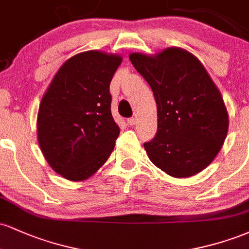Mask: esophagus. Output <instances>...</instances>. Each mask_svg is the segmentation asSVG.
Segmentation results:
<instances>
[{"label": "esophagus", "mask_w": 249, "mask_h": 249, "mask_svg": "<svg viewBox=\"0 0 249 249\" xmlns=\"http://www.w3.org/2000/svg\"><path fill=\"white\" fill-rule=\"evenodd\" d=\"M127 124L130 125V126H133V125L137 124V118H134V117H131V118L127 119Z\"/></svg>", "instance_id": "34e87169"}]
</instances>
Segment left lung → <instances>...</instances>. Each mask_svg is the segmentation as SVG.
Wrapping results in <instances>:
<instances>
[{
    "label": "left lung",
    "mask_w": 249,
    "mask_h": 249,
    "mask_svg": "<svg viewBox=\"0 0 249 249\" xmlns=\"http://www.w3.org/2000/svg\"><path fill=\"white\" fill-rule=\"evenodd\" d=\"M128 57L157 103L158 130L144 142L150 160L174 178L201 172L215 158L228 131L224 99L204 65L180 48Z\"/></svg>",
    "instance_id": "left-lung-1"
}]
</instances>
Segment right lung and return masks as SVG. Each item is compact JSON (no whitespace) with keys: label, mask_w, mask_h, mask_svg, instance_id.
<instances>
[{"label":"right lung","mask_w":249,"mask_h":249,"mask_svg":"<svg viewBox=\"0 0 249 249\" xmlns=\"http://www.w3.org/2000/svg\"><path fill=\"white\" fill-rule=\"evenodd\" d=\"M122 57L85 51L57 71L43 96L37 137L43 156L63 178L88 179L115 147L119 126L111 113L110 83Z\"/></svg>","instance_id":"right-lung-1"}]
</instances>
